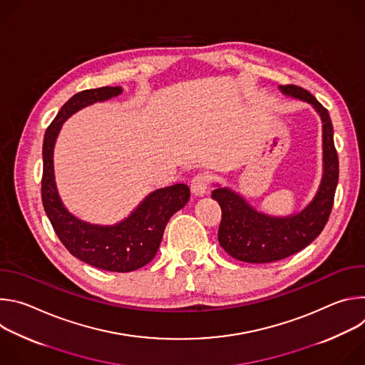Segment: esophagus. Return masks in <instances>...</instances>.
<instances>
[{
  "instance_id": "obj_1",
  "label": "esophagus",
  "mask_w": 365,
  "mask_h": 365,
  "mask_svg": "<svg viewBox=\"0 0 365 365\" xmlns=\"http://www.w3.org/2000/svg\"><path fill=\"white\" fill-rule=\"evenodd\" d=\"M210 189V179L206 175H196L190 182V190L196 196H203Z\"/></svg>"
}]
</instances>
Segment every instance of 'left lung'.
<instances>
[{
	"label": "left lung",
	"instance_id": "1",
	"mask_svg": "<svg viewBox=\"0 0 365 365\" xmlns=\"http://www.w3.org/2000/svg\"><path fill=\"white\" fill-rule=\"evenodd\" d=\"M279 91L286 96L309 103L319 115L322 124V176L314 197L300 211L289 215L266 214L234 189L214 183L212 199L218 200L222 210L218 241L231 257L244 263L277 262L309 245L322 232L329 218L338 185V154L328 111L303 88L280 85Z\"/></svg>",
	"mask_w": 365,
	"mask_h": 365
}]
</instances>
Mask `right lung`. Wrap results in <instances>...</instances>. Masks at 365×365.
<instances>
[{
	"label": "right lung",
	"instance_id": "obj_1",
	"mask_svg": "<svg viewBox=\"0 0 365 365\" xmlns=\"http://www.w3.org/2000/svg\"><path fill=\"white\" fill-rule=\"evenodd\" d=\"M121 93V86L86 89L73 95L61 108L43 140L41 200L51 227L72 255L96 269L127 273L141 269L154 258L169 220L189 202V186L176 183L155 189L124 220L111 225L91 224L75 217L65 206L56 185L53 159L58 135L68 118Z\"/></svg>",
	"mask_w": 365,
	"mask_h": 365
}]
</instances>
